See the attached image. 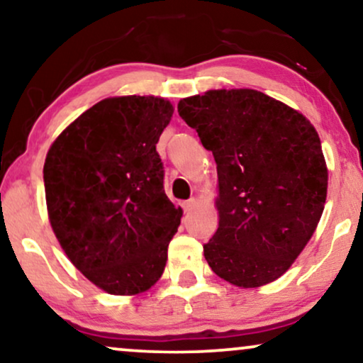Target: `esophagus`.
I'll use <instances>...</instances> for the list:
<instances>
[{
  "label": "esophagus",
  "mask_w": 363,
  "mask_h": 363,
  "mask_svg": "<svg viewBox=\"0 0 363 363\" xmlns=\"http://www.w3.org/2000/svg\"><path fill=\"white\" fill-rule=\"evenodd\" d=\"M195 205H196V200H195V198H191V200H188V201H183V203H182L183 210H185V211H190L191 208L195 206Z\"/></svg>",
  "instance_id": "1"
}]
</instances>
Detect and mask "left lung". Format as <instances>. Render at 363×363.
Wrapping results in <instances>:
<instances>
[{"label":"left lung","instance_id":"8db88e82","mask_svg":"<svg viewBox=\"0 0 363 363\" xmlns=\"http://www.w3.org/2000/svg\"><path fill=\"white\" fill-rule=\"evenodd\" d=\"M218 172V230L205 259L233 286L279 279L314 235L327 198L319 133L299 111L255 89H216L178 102Z\"/></svg>","mask_w":363,"mask_h":363}]
</instances>
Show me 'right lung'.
Listing matches in <instances>:
<instances>
[{
    "label": "right lung",
    "instance_id": "1",
    "mask_svg": "<svg viewBox=\"0 0 363 363\" xmlns=\"http://www.w3.org/2000/svg\"><path fill=\"white\" fill-rule=\"evenodd\" d=\"M173 104L107 97L59 133L44 162L48 216L59 245L99 289L142 294L165 271L183 210L163 190L157 143Z\"/></svg>",
    "mask_w": 363,
    "mask_h": 363
}]
</instances>
